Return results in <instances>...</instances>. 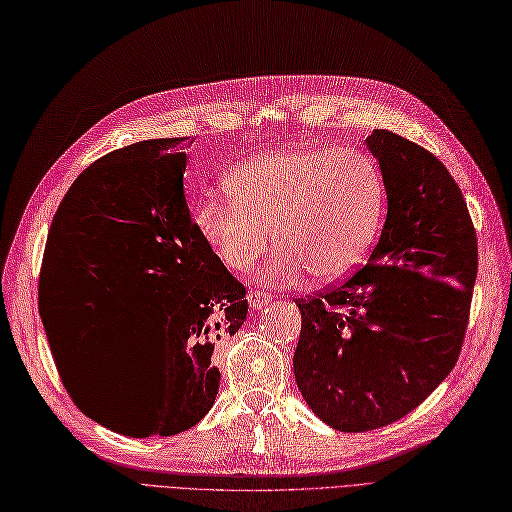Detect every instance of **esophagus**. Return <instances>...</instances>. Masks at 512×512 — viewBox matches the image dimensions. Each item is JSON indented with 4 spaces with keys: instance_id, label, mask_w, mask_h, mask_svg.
I'll list each match as a JSON object with an SVG mask.
<instances>
[{
    "instance_id": "1",
    "label": "esophagus",
    "mask_w": 512,
    "mask_h": 512,
    "mask_svg": "<svg viewBox=\"0 0 512 512\" xmlns=\"http://www.w3.org/2000/svg\"><path fill=\"white\" fill-rule=\"evenodd\" d=\"M271 301H273V296H271L269 292H264V290H252V292L248 294V303H250V307L256 309V311L264 309Z\"/></svg>"
}]
</instances>
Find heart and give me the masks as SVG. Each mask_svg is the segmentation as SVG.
Instances as JSON below:
<instances>
[{"mask_svg":"<svg viewBox=\"0 0 512 512\" xmlns=\"http://www.w3.org/2000/svg\"><path fill=\"white\" fill-rule=\"evenodd\" d=\"M231 199L207 197L195 209L207 248L235 273L279 250L264 279L292 281L305 269L317 281L354 273L379 235L385 180L362 150L290 148L264 152L226 175Z\"/></svg>","mask_w":512,"mask_h":512,"instance_id":"heart-1","label":"heart"}]
</instances>
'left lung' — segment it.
Wrapping results in <instances>:
<instances>
[{"label":"left lung","instance_id":"8db88e82","mask_svg":"<svg viewBox=\"0 0 512 512\" xmlns=\"http://www.w3.org/2000/svg\"><path fill=\"white\" fill-rule=\"evenodd\" d=\"M366 148L385 180L387 216L366 267L298 298L294 377L339 432H368L419 407L460 356L479 250L460 186L421 146L375 129Z\"/></svg>","mask_w":512,"mask_h":512}]
</instances>
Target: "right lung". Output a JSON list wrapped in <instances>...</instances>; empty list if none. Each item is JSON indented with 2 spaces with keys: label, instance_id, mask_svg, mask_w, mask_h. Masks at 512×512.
<instances>
[{
  "label": "right lung",
  "instance_id": "right-lung-1",
  "mask_svg": "<svg viewBox=\"0 0 512 512\" xmlns=\"http://www.w3.org/2000/svg\"><path fill=\"white\" fill-rule=\"evenodd\" d=\"M188 148L184 137L150 139L86 167L52 218L42 260L40 315L67 394L133 438L199 424L220 387L214 345L248 315L245 288L190 218Z\"/></svg>",
  "mask_w": 512,
  "mask_h": 512
}]
</instances>
